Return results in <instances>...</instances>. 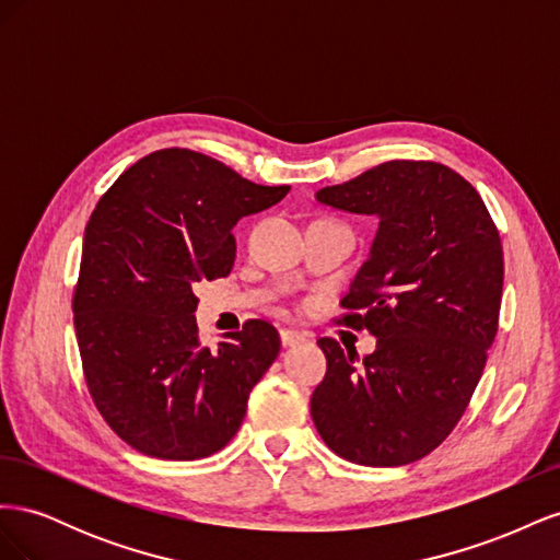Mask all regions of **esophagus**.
<instances>
[{
    "label": "esophagus",
    "instance_id": "obj_1",
    "mask_svg": "<svg viewBox=\"0 0 560 560\" xmlns=\"http://www.w3.org/2000/svg\"><path fill=\"white\" fill-rule=\"evenodd\" d=\"M301 341H306V334H301V331H296V329H280V343H282L284 348L296 346V343H301Z\"/></svg>",
    "mask_w": 560,
    "mask_h": 560
}]
</instances>
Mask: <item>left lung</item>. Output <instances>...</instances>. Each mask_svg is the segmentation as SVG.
<instances>
[{
    "label": "left lung",
    "mask_w": 560,
    "mask_h": 560,
    "mask_svg": "<svg viewBox=\"0 0 560 560\" xmlns=\"http://www.w3.org/2000/svg\"><path fill=\"white\" fill-rule=\"evenodd\" d=\"M315 196L381 219L336 319L369 329L376 350L358 366V352L319 338L327 374L311 397L315 428L350 463H416L463 418L498 334V226L477 189L434 161H387Z\"/></svg>",
    "instance_id": "8db88e82"
}]
</instances>
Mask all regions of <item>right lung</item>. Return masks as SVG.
I'll return each mask as SVG.
<instances>
[{
    "label": "right lung",
    "mask_w": 560,
    "mask_h": 560,
    "mask_svg": "<svg viewBox=\"0 0 560 560\" xmlns=\"http://www.w3.org/2000/svg\"><path fill=\"white\" fill-rule=\"evenodd\" d=\"M287 191L173 147L130 165L100 198L83 235L74 329L97 411L135 451L198 460L238 432L280 336L266 319H247L206 348L194 284L226 278L233 226Z\"/></svg>",
    "instance_id": "right-lung-1"
}]
</instances>
